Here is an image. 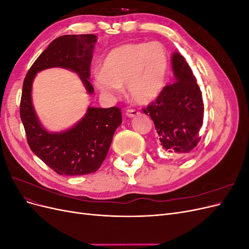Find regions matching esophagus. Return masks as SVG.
Segmentation results:
<instances>
[{"label": "esophagus", "mask_w": 249, "mask_h": 249, "mask_svg": "<svg viewBox=\"0 0 249 249\" xmlns=\"http://www.w3.org/2000/svg\"><path fill=\"white\" fill-rule=\"evenodd\" d=\"M139 114H140V112H139V111H137V110L129 109V110H126V111H125V115H126L127 117H130V118L135 117V116H137V115H139Z\"/></svg>", "instance_id": "1"}]
</instances>
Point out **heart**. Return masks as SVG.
I'll return each mask as SVG.
<instances>
[{
	"label": "heart",
	"mask_w": 249,
	"mask_h": 249,
	"mask_svg": "<svg viewBox=\"0 0 249 249\" xmlns=\"http://www.w3.org/2000/svg\"><path fill=\"white\" fill-rule=\"evenodd\" d=\"M168 70V54L162 43L130 42L108 53L102 71L94 74V83L108 96L116 95L125 85L134 103L146 105L163 92Z\"/></svg>",
	"instance_id": "obj_1"
}]
</instances>
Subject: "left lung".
I'll return each instance as SVG.
<instances>
[{
  "mask_svg": "<svg viewBox=\"0 0 249 249\" xmlns=\"http://www.w3.org/2000/svg\"><path fill=\"white\" fill-rule=\"evenodd\" d=\"M175 83L165 86L143 112L150 116L158 141L170 153L188 154L197 146L203 124V102L196 78L178 52L171 56Z\"/></svg>",
  "mask_w": 249,
  "mask_h": 249,
  "instance_id": "1",
  "label": "left lung"
}]
</instances>
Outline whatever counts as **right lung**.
<instances>
[{
    "mask_svg": "<svg viewBox=\"0 0 249 249\" xmlns=\"http://www.w3.org/2000/svg\"><path fill=\"white\" fill-rule=\"evenodd\" d=\"M97 37L93 34L63 35L53 40L29 70L22 85L19 114L28 144L49 167L61 176H83L101 167L113 135L122 124L117 107H88L85 115L70 129L52 133L43 127L32 103V85L37 72L62 67L76 72L88 94L94 89L89 82L90 63Z\"/></svg>",
    "mask_w": 249,
    "mask_h": 249,
    "instance_id": "right-lung-1",
    "label": "right lung"
}]
</instances>
